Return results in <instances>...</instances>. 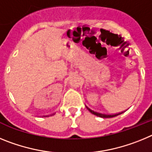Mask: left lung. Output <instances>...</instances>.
Wrapping results in <instances>:
<instances>
[{"label":"left lung","mask_w":152,"mask_h":152,"mask_svg":"<svg viewBox=\"0 0 152 152\" xmlns=\"http://www.w3.org/2000/svg\"><path fill=\"white\" fill-rule=\"evenodd\" d=\"M87 108H88V110H89L90 112H91L92 114H94V115H96V116H100V117H102V118H111V117H114V116H118V115H119V114H122L123 113V112H122V113H117V114H113V115H107V114H103V113H100L94 112V111L91 110V109L88 108V107H87Z\"/></svg>","instance_id":"1"}]
</instances>
